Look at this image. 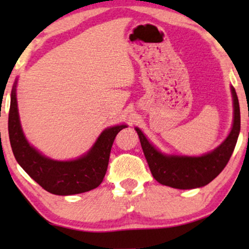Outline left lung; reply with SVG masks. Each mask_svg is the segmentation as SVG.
Here are the masks:
<instances>
[{
  "mask_svg": "<svg viewBox=\"0 0 249 249\" xmlns=\"http://www.w3.org/2000/svg\"><path fill=\"white\" fill-rule=\"evenodd\" d=\"M233 103L232 127L227 138L213 151L200 156L165 154L159 151L136 127L141 145L153 177L161 185L177 189H194L206 186L220 175L229 162L240 131V108L237 93L231 86Z\"/></svg>",
  "mask_w": 249,
  "mask_h": 249,
  "instance_id": "1",
  "label": "left lung"
}]
</instances>
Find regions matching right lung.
<instances>
[{
	"instance_id": "1",
	"label": "right lung",
	"mask_w": 249,
	"mask_h": 249,
	"mask_svg": "<svg viewBox=\"0 0 249 249\" xmlns=\"http://www.w3.org/2000/svg\"><path fill=\"white\" fill-rule=\"evenodd\" d=\"M16 79L11 90L9 112V137L13 155L19 165L44 189L54 195L68 196L89 192L103 181L107 173L111 147L115 136L127 124L107 127L96 142L79 158L57 161L47 158L27 141L21 128L17 102Z\"/></svg>"
}]
</instances>
